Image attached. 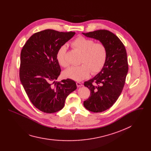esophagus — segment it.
I'll return each instance as SVG.
<instances>
[{"label":"esophagus","mask_w":151,"mask_h":151,"mask_svg":"<svg viewBox=\"0 0 151 151\" xmlns=\"http://www.w3.org/2000/svg\"><path fill=\"white\" fill-rule=\"evenodd\" d=\"M76 85H77L78 87H82V86H83L82 83H81V82H76Z\"/></svg>","instance_id":"obj_1"}]
</instances>
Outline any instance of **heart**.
I'll return each mask as SVG.
<instances>
[{
  "mask_svg": "<svg viewBox=\"0 0 151 151\" xmlns=\"http://www.w3.org/2000/svg\"><path fill=\"white\" fill-rule=\"evenodd\" d=\"M72 46L81 53V65L71 66L64 72L66 78L81 81L89 77L91 72L93 75L100 72L103 69L107 58V49L102 43H94L92 39L79 36L71 44ZM67 48L61 46L57 51V59L64 68L69 66L66 55Z\"/></svg>",
  "mask_w": 151,
  "mask_h": 151,
  "instance_id": "obj_1",
  "label": "heart"
}]
</instances>
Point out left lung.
Masks as SVG:
<instances>
[{
	"instance_id": "1",
	"label": "left lung",
	"mask_w": 151,
	"mask_h": 151,
	"mask_svg": "<svg viewBox=\"0 0 151 151\" xmlns=\"http://www.w3.org/2000/svg\"><path fill=\"white\" fill-rule=\"evenodd\" d=\"M82 34L99 40L107 49L106 61L101 70L84 82L90 90V96L83 101L84 107L93 112H101L112 107L122 93L128 70L127 52L121 40L109 30Z\"/></svg>"
}]
</instances>
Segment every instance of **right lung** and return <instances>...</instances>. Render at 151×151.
Listing matches in <instances>:
<instances>
[{"label":"right lung","instance_id":"right-lung-1","mask_svg":"<svg viewBox=\"0 0 151 151\" xmlns=\"http://www.w3.org/2000/svg\"><path fill=\"white\" fill-rule=\"evenodd\" d=\"M75 34L40 31L33 34L21 50L19 79L30 101L42 112L52 114L61 110L68 95L77 88L70 79L57 81L61 72L57 51Z\"/></svg>","mask_w":151,"mask_h":151}]
</instances>
